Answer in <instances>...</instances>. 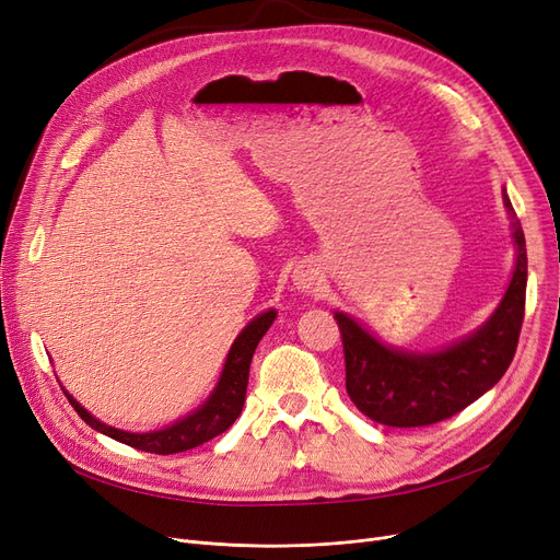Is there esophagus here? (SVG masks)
I'll use <instances>...</instances> for the list:
<instances>
[{
	"mask_svg": "<svg viewBox=\"0 0 560 560\" xmlns=\"http://www.w3.org/2000/svg\"><path fill=\"white\" fill-rule=\"evenodd\" d=\"M317 279H319V268L313 260H302L295 268V272H292V285L302 292L313 290Z\"/></svg>",
	"mask_w": 560,
	"mask_h": 560,
	"instance_id": "1",
	"label": "esophagus"
}]
</instances>
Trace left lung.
Masks as SVG:
<instances>
[{"label": "left lung", "instance_id": "8db88e82", "mask_svg": "<svg viewBox=\"0 0 560 560\" xmlns=\"http://www.w3.org/2000/svg\"><path fill=\"white\" fill-rule=\"evenodd\" d=\"M502 199L513 226L515 270L502 302L475 334L431 354H413L376 340L347 313H334L347 393L370 420L399 429L435 424L477 401L509 370L524 319L526 245L506 188Z\"/></svg>", "mask_w": 560, "mask_h": 560}]
</instances>
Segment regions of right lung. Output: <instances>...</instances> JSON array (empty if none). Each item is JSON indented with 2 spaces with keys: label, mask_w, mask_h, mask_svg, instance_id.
<instances>
[{
  "label": "right lung",
  "mask_w": 560,
  "mask_h": 560,
  "mask_svg": "<svg viewBox=\"0 0 560 560\" xmlns=\"http://www.w3.org/2000/svg\"><path fill=\"white\" fill-rule=\"evenodd\" d=\"M275 317H277V311L270 308V311L256 315L249 322V325L238 334V338L233 340L229 354H226V361H224V368H222V374H220V381L213 388L211 397L206 399L195 410V413L186 416L184 420L174 422L165 429L147 431V433H131V431L108 427L88 413V410L66 388H63V393L88 427H93L95 431L117 440V443H125L140 452L163 454V456L199 447L203 443H209L211 438L224 433L235 422V418L241 416L245 395H247L252 357H254L260 338L265 336V331L272 327Z\"/></svg>",
  "instance_id": "right-lung-1"
}]
</instances>
